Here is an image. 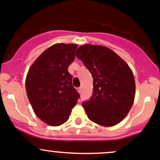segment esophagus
I'll return each instance as SVG.
<instances>
[{
    "label": "esophagus",
    "instance_id": "34e87169",
    "mask_svg": "<svg viewBox=\"0 0 160 160\" xmlns=\"http://www.w3.org/2000/svg\"><path fill=\"white\" fill-rule=\"evenodd\" d=\"M78 92L79 93L82 92V88H81V87H79V88H78Z\"/></svg>",
    "mask_w": 160,
    "mask_h": 160
}]
</instances>
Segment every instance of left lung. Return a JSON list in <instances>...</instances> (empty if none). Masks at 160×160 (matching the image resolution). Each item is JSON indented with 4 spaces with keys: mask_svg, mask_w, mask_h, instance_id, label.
Wrapping results in <instances>:
<instances>
[{
    "mask_svg": "<svg viewBox=\"0 0 160 160\" xmlns=\"http://www.w3.org/2000/svg\"><path fill=\"white\" fill-rule=\"evenodd\" d=\"M76 53L93 78L92 96L82 102L88 119L105 127L119 124L133 105L135 82L132 70L107 47L86 44Z\"/></svg>",
    "mask_w": 160,
    "mask_h": 160,
    "instance_id": "1",
    "label": "left lung"
}]
</instances>
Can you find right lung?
Returning <instances> with one entry per match:
<instances>
[{
  "label": "right lung",
  "mask_w": 160,
  "mask_h": 160,
  "mask_svg": "<svg viewBox=\"0 0 160 160\" xmlns=\"http://www.w3.org/2000/svg\"><path fill=\"white\" fill-rule=\"evenodd\" d=\"M77 47L64 43L51 46L36 60L27 75L28 100L36 116L49 125L65 123L80 98L68 70L75 60Z\"/></svg>",
  "instance_id": "1"
}]
</instances>
